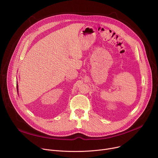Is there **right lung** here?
Wrapping results in <instances>:
<instances>
[{
  "label": "right lung",
  "mask_w": 158,
  "mask_h": 158,
  "mask_svg": "<svg viewBox=\"0 0 158 158\" xmlns=\"http://www.w3.org/2000/svg\"><path fill=\"white\" fill-rule=\"evenodd\" d=\"M16 89H17V92H18V85L16 84Z\"/></svg>",
  "instance_id": "add662e5"
}]
</instances>
